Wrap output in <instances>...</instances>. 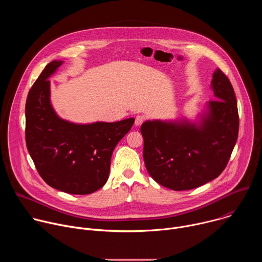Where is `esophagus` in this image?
Instances as JSON below:
<instances>
[{
	"label": "esophagus",
	"mask_w": 262,
	"mask_h": 262,
	"mask_svg": "<svg viewBox=\"0 0 262 262\" xmlns=\"http://www.w3.org/2000/svg\"><path fill=\"white\" fill-rule=\"evenodd\" d=\"M144 121H145V117L142 116V115H138L136 117V119H135V125L136 126H140Z\"/></svg>",
	"instance_id": "esophagus-1"
}]
</instances>
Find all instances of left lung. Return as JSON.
<instances>
[{
	"label": "left lung",
	"instance_id": "left-lung-1",
	"mask_svg": "<svg viewBox=\"0 0 262 262\" xmlns=\"http://www.w3.org/2000/svg\"><path fill=\"white\" fill-rule=\"evenodd\" d=\"M211 89L215 100L207 102L197 122L148 120L141 126L146 169L168 189L198 188L216 178L228 164L238 136L236 97L219 68Z\"/></svg>",
	"mask_w": 262,
	"mask_h": 262
}]
</instances>
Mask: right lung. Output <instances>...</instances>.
I'll return each instance as SVG.
<instances>
[{"instance_id": "obj_1", "label": "right lung", "mask_w": 262, "mask_h": 262, "mask_svg": "<svg viewBox=\"0 0 262 262\" xmlns=\"http://www.w3.org/2000/svg\"><path fill=\"white\" fill-rule=\"evenodd\" d=\"M62 63H49L29 91L26 144L37 171L50 186L88 195L105 184L112 154L135 119L78 124L60 118L51 103L49 78Z\"/></svg>"}]
</instances>
